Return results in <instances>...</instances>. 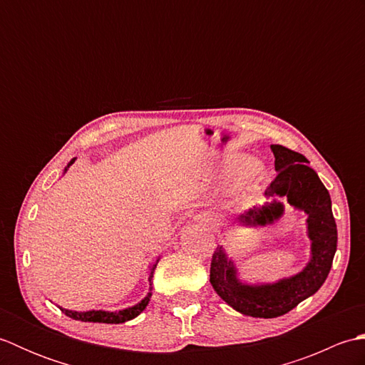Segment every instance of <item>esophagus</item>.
I'll return each mask as SVG.
<instances>
[{
  "instance_id": "34e87169",
  "label": "esophagus",
  "mask_w": 365,
  "mask_h": 365,
  "mask_svg": "<svg viewBox=\"0 0 365 365\" xmlns=\"http://www.w3.org/2000/svg\"><path fill=\"white\" fill-rule=\"evenodd\" d=\"M195 221H197L199 224H202V226H205L208 229H213L216 226V216L210 212H204V213L196 215Z\"/></svg>"
}]
</instances>
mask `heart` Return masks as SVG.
I'll return each instance as SVG.
<instances>
[{
	"mask_svg": "<svg viewBox=\"0 0 365 365\" xmlns=\"http://www.w3.org/2000/svg\"><path fill=\"white\" fill-rule=\"evenodd\" d=\"M257 170V165L252 158H238L234 163V173L238 175H252Z\"/></svg>",
	"mask_w": 365,
	"mask_h": 365,
	"instance_id": "b5f03b06",
	"label": "heart"
}]
</instances>
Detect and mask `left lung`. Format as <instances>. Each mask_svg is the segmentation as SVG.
Listing matches in <instances>:
<instances>
[{"mask_svg": "<svg viewBox=\"0 0 365 365\" xmlns=\"http://www.w3.org/2000/svg\"><path fill=\"white\" fill-rule=\"evenodd\" d=\"M274 155L276 178L265 191L267 202L254 205L238 215L243 227L273 226L284 216L285 205L306 213L307 238L311 242V259L306 267L276 282H245L238 268L222 245H218L212 257L210 284L215 292L237 312L255 319H276L301 301L319 292L327 281L332 259L337 250V226L332 216L331 196L320 177L307 165L304 155L271 144Z\"/></svg>", "mask_w": 365, "mask_h": 365, "instance_id": "left-lung-1", "label": "left lung"}]
</instances>
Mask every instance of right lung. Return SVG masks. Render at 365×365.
Listing matches in <instances>:
<instances>
[{"label":"right lung","instance_id":"right-lung-1","mask_svg":"<svg viewBox=\"0 0 365 365\" xmlns=\"http://www.w3.org/2000/svg\"><path fill=\"white\" fill-rule=\"evenodd\" d=\"M73 165V160L68 163V165L64 168V174L67 173V169ZM160 262V257L155 260L152 265L149 267V292H147L145 297L136 302V304L120 309V311H84V312H78V311H68V309L59 307L67 317H71L73 320H80V322H91V323H108V324H118V323H125L128 320H133L136 317L141 314L145 306L149 304L150 297H152V277H153V271L157 268V263Z\"/></svg>","mask_w":365,"mask_h":365}]
</instances>
